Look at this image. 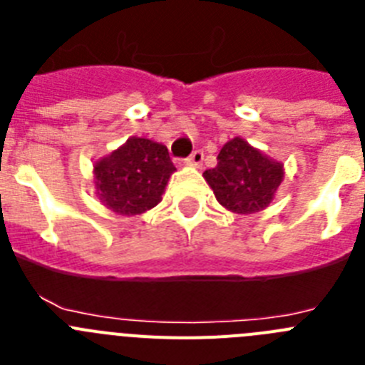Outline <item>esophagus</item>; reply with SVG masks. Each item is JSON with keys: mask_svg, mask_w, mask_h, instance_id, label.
<instances>
[{"mask_svg": "<svg viewBox=\"0 0 365 365\" xmlns=\"http://www.w3.org/2000/svg\"><path fill=\"white\" fill-rule=\"evenodd\" d=\"M202 157H205V155H202V151L195 150L192 155H190L188 159H186V164H188V166H193V168H199L202 164Z\"/></svg>", "mask_w": 365, "mask_h": 365, "instance_id": "34e87169", "label": "esophagus"}]
</instances>
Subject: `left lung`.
Here are the masks:
<instances>
[{
  "label": "left lung",
  "instance_id": "1",
  "mask_svg": "<svg viewBox=\"0 0 365 365\" xmlns=\"http://www.w3.org/2000/svg\"><path fill=\"white\" fill-rule=\"evenodd\" d=\"M205 179L227 210L256 214L265 210L282 185L283 164L235 137L221 148L217 166L206 170Z\"/></svg>",
  "mask_w": 365,
  "mask_h": 365
}]
</instances>
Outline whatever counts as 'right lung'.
Returning a JSON list of instances; mask_svg holds the SVG:
<instances>
[{"label":"right lung","mask_w":365,"mask_h":365,"mask_svg":"<svg viewBox=\"0 0 365 365\" xmlns=\"http://www.w3.org/2000/svg\"><path fill=\"white\" fill-rule=\"evenodd\" d=\"M173 172L175 166L166 146L150 138L131 137L95 164L96 193L115 214H144L159 205Z\"/></svg>","instance_id":"add662e5"}]
</instances>
